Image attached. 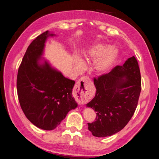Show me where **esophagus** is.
Segmentation results:
<instances>
[{
  "label": "esophagus",
  "mask_w": 159,
  "mask_h": 159,
  "mask_svg": "<svg viewBox=\"0 0 159 159\" xmlns=\"http://www.w3.org/2000/svg\"><path fill=\"white\" fill-rule=\"evenodd\" d=\"M90 81L89 78L87 76H84L82 78H80L77 83L75 85V91L76 93L78 92L80 94V99L78 100V102L80 104H85L88 102V98L86 97V89H87V87H86V84Z\"/></svg>",
  "instance_id": "esophagus-1"
}]
</instances>
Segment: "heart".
Here are the masks:
<instances>
[{
    "label": "heart",
    "instance_id": "heart-1",
    "mask_svg": "<svg viewBox=\"0 0 159 159\" xmlns=\"http://www.w3.org/2000/svg\"><path fill=\"white\" fill-rule=\"evenodd\" d=\"M109 47L103 44H98L93 46L89 50L87 59L96 60L103 55L94 66V70L98 74H102L106 72L112 66L115 59V54L112 50H109ZM76 66L78 70L84 68V63L79 57L76 58Z\"/></svg>",
    "mask_w": 159,
    "mask_h": 159
}]
</instances>
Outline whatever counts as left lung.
Returning a JSON list of instances; mask_svg holds the SVG:
<instances>
[{"instance_id":"8db88e82","label":"left lung","mask_w":159,"mask_h":159,"mask_svg":"<svg viewBox=\"0 0 159 159\" xmlns=\"http://www.w3.org/2000/svg\"><path fill=\"white\" fill-rule=\"evenodd\" d=\"M96 92L87 106L96 111L95 121L88 123L95 137L111 136L121 131L135 111L141 91V78L135 57L107 74L93 78Z\"/></svg>"}]
</instances>
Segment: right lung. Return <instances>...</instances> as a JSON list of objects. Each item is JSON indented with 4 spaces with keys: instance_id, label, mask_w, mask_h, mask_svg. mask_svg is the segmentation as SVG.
Here are the masks:
<instances>
[{
    "instance_id": "right-lung-1",
    "label": "right lung",
    "mask_w": 159,
    "mask_h": 159,
    "mask_svg": "<svg viewBox=\"0 0 159 159\" xmlns=\"http://www.w3.org/2000/svg\"><path fill=\"white\" fill-rule=\"evenodd\" d=\"M46 31L28 47L19 66L16 80L19 103L25 116L38 128L53 130L78 104L72 96L75 81L52 68L47 61L40 65L47 37Z\"/></svg>"
}]
</instances>
